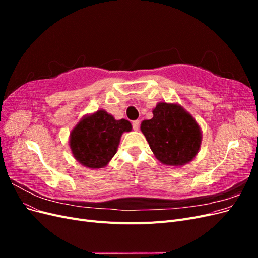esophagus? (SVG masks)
I'll list each match as a JSON object with an SVG mask.
<instances>
[{
  "instance_id": "obj_1",
  "label": "esophagus",
  "mask_w": 258,
  "mask_h": 258,
  "mask_svg": "<svg viewBox=\"0 0 258 258\" xmlns=\"http://www.w3.org/2000/svg\"><path fill=\"white\" fill-rule=\"evenodd\" d=\"M139 127H140V121H139V120L132 121V128H134L135 131H138V130H139Z\"/></svg>"
}]
</instances>
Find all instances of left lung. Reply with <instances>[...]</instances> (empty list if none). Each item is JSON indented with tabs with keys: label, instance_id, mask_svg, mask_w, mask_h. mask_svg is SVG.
Segmentation results:
<instances>
[{
	"label": "left lung",
	"instance_id": "8db88e82",
	"mask_svg": "<svg viewBox=\"0 0 258 258\" xmlns=\"http://www.w3.org/2000/svg\"><path fill=\"white\" fill-rule=\"evenodd\" d=\"M153 118L141 122V131L155 157L162 165L182 167L199 153L201 128L178 103L160 101L153 108Z\"/></svg>",
	"mask_w": 258,
	"mask_h": 258
}]
</instances>
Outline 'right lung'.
Masks as SVG:
<instances>
[{
	"label": "right lung",
	"instance_id": "1",
	"mask_svg": "<svg viewBox=\"0 0 258 258\" xmlns=\"http://www.w3.org/2000/svg\"><path fill=\"white\" fill-rule=\"evenodd\" d=\"M132 126L126 119L117 120L104 110L86 114L70 132L69 146L73 157L89 169L107 166L118 148L123 132Z\"/></svg>",
	"mask_w": 258,
	"mask_h": 258
}]
</instances>
